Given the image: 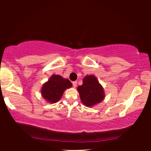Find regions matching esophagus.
<instances>
[{"instance_id":"34e87169","label":"esophagus","mask_w":151,"mask_h":151,"mask_svg":"<svg viewBox=\"0 0 151 151\" xmlns=\"http://www.w3.org/2000/svg\"><path fill=\"white\" fill-rule=\"evenodd\" d=\"M73 86H74V87H76V86H77V82H76V81L73 82Z\"/></svg>"}]
</instances>
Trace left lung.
<instances>
[{
    "label": "left lung",
    "instance_id": "1",
    "mask_svg": "<svg viewBox=\"0 0 151 151\" xmlns=\"http://www.w3.org/2000/svg\"><path fill=\"white\" fill-rule=\"evenodd\" d=\"M82 102L86 106H93L102 102L104 98L102 86L94 76H87L83 79V84L78 87Z\"/></svg>",
    "mask_w": 151,
    "mask_h": 151
}]
</instances>
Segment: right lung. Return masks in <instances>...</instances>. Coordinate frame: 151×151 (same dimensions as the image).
<instances>
[{
	"label": "right lung",
	"instance_id": "obj_1",
	"mask_svg": "<svg viewBox=\"0 0 151 151\" xmlns=\"http://www.w3.org/2000/svg\"><path fill=\"white\" fill-rule=\"evenodd\" d=\"M71 86V82L68 79H65L58 75H53L48 82L43 84L41 93L47 101L55 103L61 98L66 88Z\"/></svg>",
	"mask_w": 151,
	"mask_h": 151
}]
</instances>
